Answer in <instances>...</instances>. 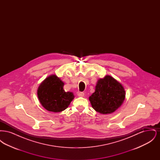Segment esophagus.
<instances>
[{
  "mask_svg": "<svg viewBox=\"0 0 160 160\" xmlns=\"http://www.w3.org/2000/svg\"><path fill=\"white\" fill-rule=\"evenodd\" d=\"M77 95L78 96V97H84V93L83 92H77Z\"/></svg>",
  "mask_w": 160,
  "mask_h": 160,
  "instance_id": "esophagus-1",
  "label": "esophagus"
}]
</instances>
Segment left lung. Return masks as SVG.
Returning a JSON list of instances; mask_svg holds the SVG:
<instances>
[{
  "mask_svg": "<svg viewBox=\"0 0 160 160\" xmlns=\"http://www.w3.org/2000/svg\"><path fill=\"white\" fill-rule=\"evenodd\" d=\"M125 92L122 84L110 76L98 81L95 91L89 97L93 108L102 114H110L122 105Z\"/></svg>",
  "mask_w": 160,
  "mask_h": 160,
  "instance_id": "1",
  "label": "left lung"
}]
</instances>
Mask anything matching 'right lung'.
<instances>
[{"mask_svg": "<svg viewBox=\"0 0 160 160\" xmlns=\"http://www.w3.org/2000/svg\"><path fill=\"white\" fill-rule=\"evenodd\" d=\"M64 83L61 79L52 75L48 77L38 88V99L47 110L61 112L68 107L74 96L72 92L63 90Z\"/></svg>", "mask_w": 160, "mask_h": 160, "instance_id": "obj_1", "label": "right lung"}]
</instances>
